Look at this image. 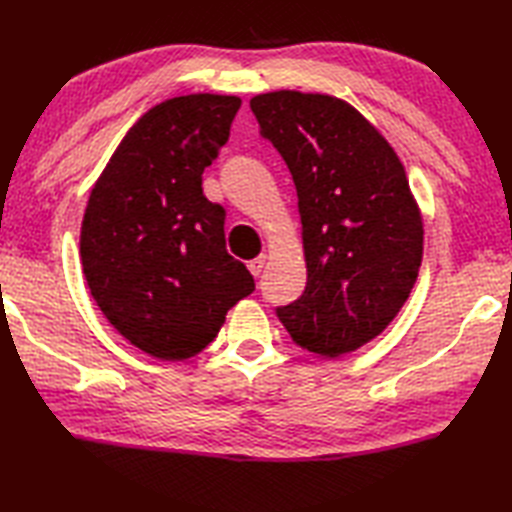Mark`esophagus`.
Here are the masks:
<instances>
[{
  "instance_id": "obj_1",
  "label": "esophagus",
  "mask_w": 512,
  "mask_h": 512,
  "mask_svg": "<svg viewBox=\"0 0 512 512\" xmlns=\"http://www.w3.org/2000/svg\"><path fill=\"white\" fill-rule=\"evenodd\" d=\"M265 263H267V256H258V258H254V260H249V263H247V269L252 271L254 276H258L260 271L265 269Z\"/></svg>"
}]
</instances>
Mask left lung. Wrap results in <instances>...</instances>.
Masks as SVG:
<instances>
[{
  "label": "left lung",
  "instance_id": "1",
  "mask_svg": "<svg viewBox=\"0 0 512 512\" xmlns=\"http://www.w3.org/2000/svg\"><path fill=\"white\" fill-rule=\"evenodd\" d=\"M249 107L298 190L306 287L276 313L300 348L342 357L381 335L414 289L423 217L410 181L390 142L342 98L280 89Z\"/></svg>",
  "mask_w": 512,
  "mask_h": 512
}]
</instances>
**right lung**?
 <instances>
[{
	"mask_svg": "<svg viewBox=\"0 0 512 512\" xmlns=\"http://www.w3.org/2000/svg\"><path fill=\"white\" fill-rule=\"evenodd\" d=\"M241 109L238 96L160 102L133 124L89 195L81 225L87 287L113 328L146 355L195 357L254 291L225 249V210L203 195Z\"/></svg>",
	"mask_w": 512,
	"mask_h": 512,
	"instance_id": "right-lung-1",
	"label": "right lung"
}]
</instances>
